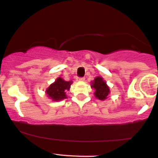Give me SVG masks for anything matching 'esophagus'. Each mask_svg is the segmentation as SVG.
Listing matches in <instances>:
<instances>
[{"mask_svg":"<svg viewBox=\"0 0 158 158\" xmlns=\"http://www.w3.org/2000/svg\"><path fill=\"white\" fill-rule=\"evenodd\" d=\"M85 78L84 77H77V81H84Z\"/></svg>","mask_w":158,"mask_h":158,"instance_id":"obj_1","label":"esophagus"}]
</instances>
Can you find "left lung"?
<instances>
[{
    "instance_id": "left-lung-1",
    "label": "left lung",
    "mask_w": 158,
    "mask_h": 158,
    "mask_svg": "<svg viewBox=\"0 0 158 158\" xmlns=\"http://www.w3.org/2000/svg\"><path fill=\"white\" fill-rule=\"evenodd\" d=\"M92 87L95 89V95L100 100H104L107 98L109 93V88L106 82L101 77H96L94 79Z\"/></svg>"
}]
</instances>
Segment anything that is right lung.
<instances>
[{
  "instance_id": "add662e5",
  "label": "right lung",
  "mask_w": 158,
  "mask_h": 158,
  "mask_svg": "<svg viewBox=\"0 0 158 158\" xmlns=\"http://www.w3.org/2000/svg\"><path fill=\"white\" fill-rule=\"evenodd\" d=\"M72 82H66L62 78H58L54 83L49 85L47 89V94L49 98L54 101H60L67 98L66 95V91L69 90Z\"/></svg>"
}]
</instances>
